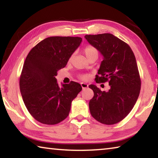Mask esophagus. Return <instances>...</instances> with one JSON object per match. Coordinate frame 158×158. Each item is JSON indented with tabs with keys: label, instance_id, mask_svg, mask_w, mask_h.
<instances>
[{
	"label": "esophagus",
	"instance_id": "obj_1",
	"mask_svg": "<svg viewBox=\"0 0 158 158\" xmlns=\"http://www.w3.org/2000/svg\"><path fill=\"white\" fill-rule=\"evenodd\" d=\"M81 85L83 89H86V88H88V86H89V85H88L87 84H85V83H81Z\"/></svg>",
	"mask_w": 158,
	"mask_h": 158
}]
</instances>
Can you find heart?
Instances as JSON below:
<instances>
[{
	"label": "heart",
	"instance_id": "heart-1",
	"mask_svg": "<svg viewBox=\"0 0 158 158\" xmlns=\"http://www.w3.org/2000/svg\"><path fill=\"white\" fill-rule=\"evenodd\" d=\"M84 53L85 56V57L87 58V59H89V58L92 56H96V57L98 56V50L96 49L95 47H93L92 46H88L85 47L84 49ZM81 77L83 79H85L87 78L86 76H82Z\"/></svg>",
	"mask_w": 158,
	"mask_h": 158
}]
</instances>
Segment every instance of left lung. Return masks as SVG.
I'll return each mask as SVG.
<instances>
[{"instance_id": "1", "label": "left lung", "mask_w": 158, "mask_h": 158, "mask_svg": "<svg viewBox=\"0 0 158 158\" xmlns=\"http://www.w3.org/2000/svg\"><path fill=\"white\" fill-rule=\"evenodd\" d=\"M85 38L103 56L96 82L109 81L110 85L107 92L89 85L94 92L89 102L90 114L101 123L116 124L127 116L139 95L141 79L135 54L129 45L110 33L86 35Z\"/></svg>"}]
</instances>
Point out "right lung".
I'll return each mask as SVG.
<instances>
[{
    "label": "right lung",
    "mask_w": 158,
    "mask_h": 158,
    "mask_svg": "<svg viewBox=\"0 0 158 158\" xmlns=\"http://www.w3.org/2000/svg\"><path fill=\"white\" fill-rule=\"evenodd\" d=\"M81 41L79 37H47L35 45L26 58L20 91L29 113L41 123L55 125L65 119L72 102L82 90L74 81L59 87L56 79Z\"/></svg>",
    "instance_id": "1"
}]
</instances>
